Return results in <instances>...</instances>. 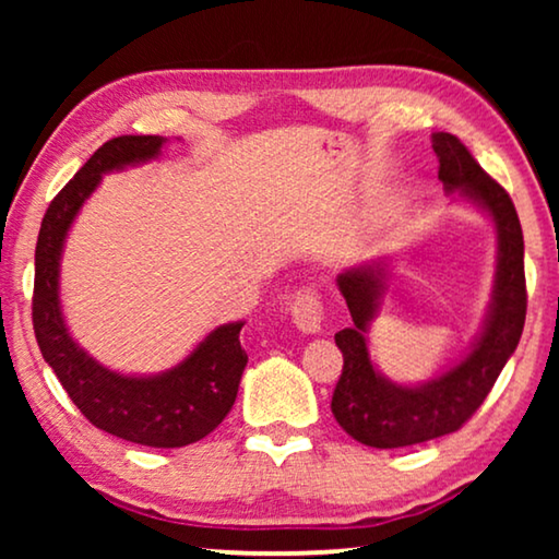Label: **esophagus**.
I'll return each mask as SVG.
<instances>
[{
    "mask_svg": "<svg viewBox=\"0 0 559 559\" xmlns=\"http://www.w3.org/2000/svg\"><path fill=\"white\" fill-rule=\"evenodd\" d=\"M289 312H293L295 325L300 328L302 333H320L325 308L316 289H302V293L293 300V305H289Z\"/></svg>",
    "mask_w": 559,
    "mask_h": 559,
    "instance_id": "obj_1",
    "label": "esophagus"
}]
</instances>
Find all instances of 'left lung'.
<instances>
[{
	"mask_svg": "<svg viewBox=\"0 0 559 559\" xmlns=\"http://www.w3.org/2000/svg\"><path fill=\"white\" fill-rule=\"evenodd\" d=\"M438 178L450 195L476 203L496 226V282L484 328L468 354L425 384H394L373 369L369 325L386 289V262L358 264L338 274V289L354 325L335 333L343 373L333 392V417L350 438L369 448H407L450 435L468 423L519 346L526 318L524 236L516 209L465 144L448 132L432 134Z\"/></svg>",
	"mask_w": 559,
	"mask_h": 559,
	"instance_id": "8db88e82",
	"label": "left lung"
}]
</instances>
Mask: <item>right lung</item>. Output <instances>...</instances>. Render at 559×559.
<instances>
[{
    "label": "right lung",
    "instance_id": "add662e5",
    "mask_svg": "<svg viewBox=\"0 0 559 559\" xmlns=\"http://www.w3.org/2000/svg\"><path fill=\"white\" fill-rule=\"evenodd\" d=\"M165 136L124 134L102 144L45 211L35 247L33 325L40 354L81 415L98 430L147 448H182L203 440L231 412L249 356L243 323L218 325L178 366L152 377H127L88 356L68 333L60 310V257L73 218L102 175L150 163Z\"/></svg>",
    "mask_w": 559,
    "mask_h": 559
}]
</instances>
